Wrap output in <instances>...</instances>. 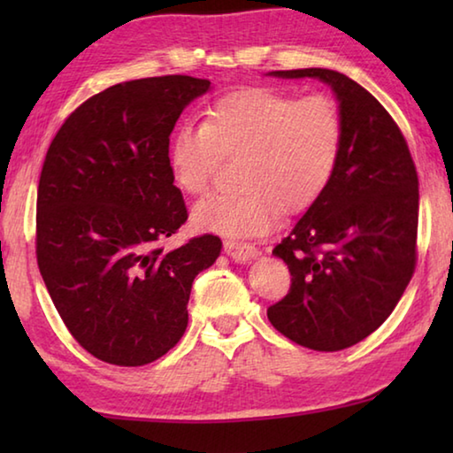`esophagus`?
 Instances as JSON below:
<instances>
[{
  "label": "esophagus",
  "mask_w": 453,
  "mask_h": 453,
  "mask_svg": "<svg viewBox=\"0 0 453 453\" xmlns=\"http://www.w3.org/2000/svg\"><path fill=\"white\" fill-rule=\"evenodd\" d=\"M224 251L226 254L235 259V262H251V259H256L259 256L257 248H254V245L250 243H242V242H235V240H226L224 242Z\"/></svg>",
  "instance_id": "34e87169"
}]
</instances>
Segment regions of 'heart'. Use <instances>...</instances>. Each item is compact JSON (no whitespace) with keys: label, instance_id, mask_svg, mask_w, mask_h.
<instances>
[{"label":"heart","instance_id":"b5f03b06","mask_svg":"<svg viewBox=\"0 0 453 453\" xmlns=\"http://www.w3.org/2000/svg\"><path fill=\"white\" fill-rule=\"evenodd\" d=\"M342 140V113L332 97L297 99L256 88L219 99L203 124H181L172 135L167 159L175 186L203 196L219 156H243L237 180L243 191L199 202L191 224L199 232L256 237L272 232L281 211H303L324 196Z\"/></svg>","mask_w":453,"mask_h":453}]
</instances>
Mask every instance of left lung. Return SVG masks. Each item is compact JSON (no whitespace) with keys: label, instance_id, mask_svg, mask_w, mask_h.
I'll return each instance as SVG.
<instances>
[{"label":"left lung","instance_id":"1","mask_svg":"<svg viewBox=\"0 0 453 453\" xmlns=\"http://www.w3.org/2000/svg\"><path fill=\"white\" fill-rule=\"evenodd\" d=\"M316 78L340 104L343 140L332 181L273 248L289 294L267 319L291 342L340 351L375 332L416 270L418 173L400 127L370 91L324 67L270 72Z\"/></svg>","mask_w":453,"mask_h":453}]
</instances>
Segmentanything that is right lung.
I'll return each mask as SVG.
<instances>
[{
  "label": "right lung",
  "instance_id": "add662e5",
  "mask_svg": "<svg viewBox=\"0 0 453 453\" xmlns=\"http://www.w3.org/2000/svg\"><path fill=\"white\" fill-rule=\"evenodd\" d=\"M208 80L118 83L64 121L37 188L35 254L51 302L83 349L145 365L188 327L191 283L221 251L218 235L165 251L188 210L170 172V135Z\"/></svg>",
  "mask_w": 453,
  "mask_h": 453
}]
</instances>
